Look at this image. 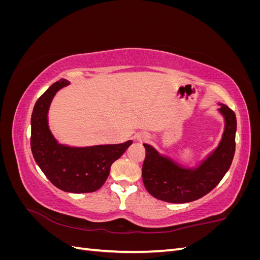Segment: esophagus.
Listing matches in <instances>:
<instances>
[{
    "instance_id": "1",
    "label": "esophagus",
    "mask_w": 260,
    "mask_h": 260,
    "mask_svg": "<svg viewBox=\"0 0 260 260\" xmlns=\"http://www.w3.org/2000/svg\"><path fill=\"white\" fill-rule=\"evenodd\" d=\"M146 139H147L146 137H143V138H142V139H141V140H146Z\"/></svg>"
}]
</instances>
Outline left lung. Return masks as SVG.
<instances>
[{"label": "left lung", "mask_w": 260, "mask_h": 260, "mask_svg": "<svg viewBox=\"0 0 260 260\" xmlns=\"http://www.w3.org/2000/svg\"><path fill=\"white\" fill-rule=\"evenodd\" d=\"M219 105L218 111L224 118L222 138L199 166L182 167L152 145L143 144L146 156L142 179L147 192L155 199L176 204L196 201L215 188L229 170L235 152L237 117L226 105Z\"/></svg>", "instance_id": "obj_1"}]
</instances>
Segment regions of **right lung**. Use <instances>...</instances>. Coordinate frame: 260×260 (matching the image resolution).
Listing matches in <instances>:
<instances>
[{
  "label": "right lung",
  "mask_w": 260,
  "mask_h": 260,
  "mask_svg": "<svg viewBox=\"0 0 260 260\" xmlns=\"http://www.w3.org/2000/svg\"><path fill=\"white\" fill-rule=\"evenodd\" d=\"M69 83L66 79L53 83L37 101L31 115V151L38 166L55 186L70 193H90L105 183L112 164L132 141L84 147L58 143L50 130L48 114L55 94Z\"/></svg>",
  "instance_id": "1"
}]
</instances>
